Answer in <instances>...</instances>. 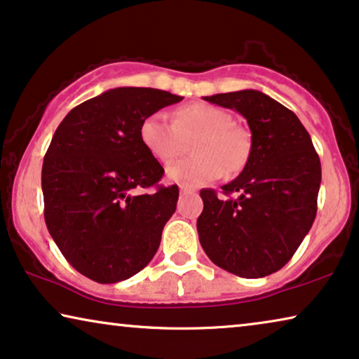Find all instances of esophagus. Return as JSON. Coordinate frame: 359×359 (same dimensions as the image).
I'll list each match as a JSON object with an SVG mask.
<instances>
[{"mask_svg":"<svg viewBox=\"0 0 359 359\" xmlns=\"http://www.w3.org/2000/svg\"><path fill=\"white\" fill-rule=\"evenodd\" d=\"M187 194H191V190L187 189V187H180V195H187Z\"/></svg>","mask_w":359,"mask_h":359,"instance_id":"esophagus-1","label":"esophagus"}]
</instances>
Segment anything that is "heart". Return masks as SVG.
Listing matches in <instances>:
<instances>
[{"instance_id":"1","label":"heart","mask_w":359,"mask_h":359,"mask_svg":"<svg viewBox=\"0 0 359 359\" xmlns=\"http://www.w3.org/2000/svg\"><path fill=\"white\" fill-rule=\"evenodd\" d=\"M140 140L161 164H169L191 143L195 158L168 169V179L187 187H198L234 174L244 168L250 154V136L232 125L228 112L210 104H189L175 109L172 122L164 114H151L140 125Z\"/></svg>"}]
</instances>
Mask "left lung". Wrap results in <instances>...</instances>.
Returning a JSON list of instances; mask_svg holds the SVG:
<instances>
[{
    "label": "left lung",
    "mask_w": 359,
    "mask_h": 359,
    "mask_svg": "<svg viewBox=\"0 0 359 359\" xmlns=\"http://www.w3.org/2000/svg\"><path fill=\"white\" fill-rule=\"evenodd\" d=\"M203 99L237 110L249 123L252 146L239 177L221 187L228 198L213 189L200 191V244L223 270L262 278L291 260L314 223L322 179L319 154L296 114L260 90Z\"/></svg>",
    "instance_id": "1"
}]
</instances>
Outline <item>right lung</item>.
<instances>
[{"instance_id": "obj_1", "label": "right lung", "mask_w": 359, "mask_h": 359, "mask_svg": "<svg viewBox=\"0 0 359 359\" xmlns=\"http://www.w3.org/2000/svg\"><path fill=\"white\" fill-rule=\"evenodd\" d=\"M184 97L153 88H115L79 104L55 131L42 165L43 216L68 264L97 283H117L149 264L179 200L158 185L164 169L140 140L148 115ZM153 186V194H141Z\"/></svg>"}]
</instances>
